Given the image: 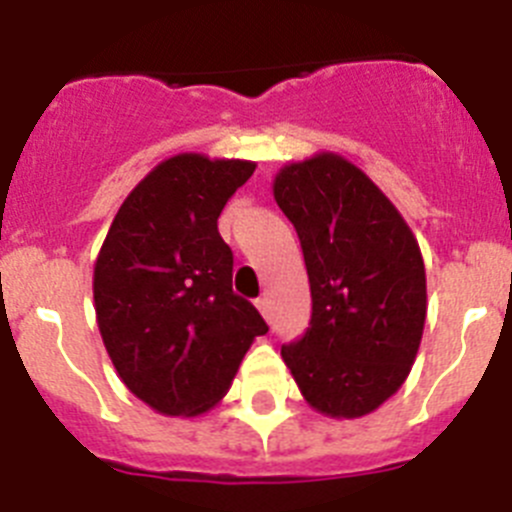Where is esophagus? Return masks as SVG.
<instances>
[{
	"label": "esophagus",
	"mask_w": 512,
	"mask_h": 512,
	"mask_svg": "<svg viewBox=\"0 0 512 512\" xmlns=\"http://www.w3.org/2000/svg\"><path fill=\"white\" fill-rule=\"evenodd\" d=\"M256 307H259V312L264 315V318H269V300H266V297L256 300Z\"/></svg>",
	"instance_id": "34e87169"
}]
</instances>
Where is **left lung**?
Here are the masks:
<instances>
[{
	"mask_svg": "<svg viewBox=\"0 0 512 512\" xmlns=\"http://www.w3.org/2000/svg\"><path fill=\"white\" fill-rule=\"evenodd\" d=\"M274 200L300 235L310 328L282 359L312 410L374 413L400 390L423 338L425 266L413 230L356 164L320 151L274 176Z\"/></svg>",
	"mask_w": 512,
	"mask_h": 512,
	"instance_id": "left-lung-1",
	"label": "left lung"
}]
</instances>
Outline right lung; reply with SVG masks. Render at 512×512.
<instances>
[{
	"mask_svg": "<svg viewBox=\"0 0 512 512\" xmlns=\"http://www.w3.org/2000/svg\"><path fill=\"white\" fill-rule=\"evenodd\" d=\"M253 171L243 158H166L125 197L94 261V310L117 377L169 418L215 408L269 330L233 295V253L217 233Z\"/></svg>",
	"mask_w": 512,
	"mask_h": 512,
	"instance_id": "obj_1",
	"label": "right lung"
}]
</instances>
